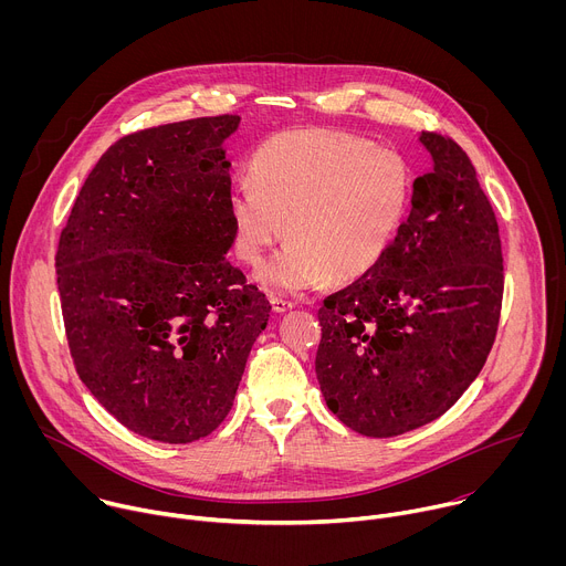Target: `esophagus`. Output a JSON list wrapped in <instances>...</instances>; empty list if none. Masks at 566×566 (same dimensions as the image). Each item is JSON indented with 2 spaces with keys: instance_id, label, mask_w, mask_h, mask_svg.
<instances>
[{
  "instance_id": "esophagus-1",
  "label": "esophagus",
  "mask_w": 566,
  "mask_h": 566,
  "mask_svg": "<svg viewBox=\"0 0 566 566\" xmlns=\"http://www.w3.org/2000/svg\"><path fill=\"white\" fill-rule=\"evenodd\" d=\"M271 304H273L275 313H286V311L295 308V302L286 300V297H271Z\"/></svg>"
}]
</instances>
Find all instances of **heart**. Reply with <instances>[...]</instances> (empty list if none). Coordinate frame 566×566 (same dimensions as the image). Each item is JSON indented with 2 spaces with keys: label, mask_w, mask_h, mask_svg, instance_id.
Here are the masks:
<instances>
[{
  "label": "heart",
  "mask_w": 566,
  "mask_h": 566,
  "mask_svg": "<svg viewBox=\"0 0 566 566\" xmlns=\"http://www.w3.org/2000/svg\"><path fill=\"white\" fill-rule=\"evenodd\" d=\"M251 181H234L228 192L232 247L255 266L286 228V247L255 273L264 289L282 293L304 291L325 275L349 282L369 273L410 201L406 160L334 129L269 138L251 158Z\"/></svg>",
  "instance_id": "heart-1"
}]
</instances>
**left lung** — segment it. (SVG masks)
<instances>
[{"mask_svg": "<svg viewBox=\"0 0 566 566\" xmlns=\"http://www.w3.org/2000/svg\"><path fill=\"white\" fill-rule=\"evenodd\" d=\"M432 170L385 258L317 311L315 374L327 408L365 437H398L443 412L495 343L504 258L468 154L421 132Z\"/></svg>", "mask_w": 566, "mask_h": 566, "instance_id": "left-lung-1", "label": "left lung"}]
</instances>
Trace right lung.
Here are the masks:
<instances>
[{
    "mask_svg": "<svg viewBox=\"0 0 566 566\" xmlns=\"http://www.w3.org/2000/svg\"><path fill=\"white\" fill-rule=\"evenodd\" d=\"M239 116L114 143L60 234L55 273L75 371L127 430L192 443L228 417L271 304L226 253Z\"/></svg>",
    "mask_w": 566,
    "mask_h": 566,
    "instance_id": "right-lung-1",
    "label": "right lung"
}]
</instances>
